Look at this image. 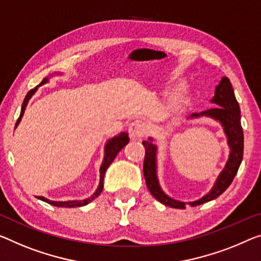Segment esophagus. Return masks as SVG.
Listing matches in <instances>:
<instances>
[{"label": "esophagus", "instance_id": "esophagus-1", "mask_svg": "<svg viewBox=\"0 0 261 261\" xmlns=\"http://www.w3.org/2000/svg\"><path fill=\"white\" fill-rule=\"evenodd\" d=\"M128 132H129V136L132 139L142 138L147 132V126L144 122L140 121V120H136V121L132 123L129 128H128Z\"/></svg>", "mask_w": 261, "mask_h": 261}]
</instances>
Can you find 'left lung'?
I'll return each instance as SVG.
<instances>
[{"label": "left lung", "mask_w": 261, "mask_h": 261, "mask_svg": "<svg viewBox=\"0 0 261 261\" xmlns=\"http://www.w3.org/2000/svg\"><path fill=\"white\" fill-rule=\"evenodd\" d=\"M211 102L215 103L216 106L210 108V110L200 112V113H192L188 119L207 117L218 121L226 135L230 154H228L225 167L220 171L212 189L206 195H204L202 198L186 203L171 198L167 194H164V191L160 187L158 178V160H156L158 147L154 143L153 138H149L147 141L142 142L144 148H146L143 162V175L146 184L150 194L164 205L175 207V209H186L187 204L191 206H197L203 203L210 202V200L217 198L230 187L236 174H237L243 160L244 134L242 123H240L239 103L236 99L233 87H232V84L228 78L223 77L220 79L219 84L215 89V95L212 97Z\"/></svg>", "instance_id": "obj_1"}]
</instances>
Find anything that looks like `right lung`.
Instances as JSON below:
<instances>
[{"label":"right lung","mask_w":261,"mask_h":261,"mask_svg":"<svg viewBox=\"0 0 261 261\" xmlns=\"http://www.w3.org/2000/svg\"><path fill=\"white\" fill-rule=\"evenodd\" d=\"M56 74H59V73H56ZM54 75V74H51ZM50 77H46L42 80V83L39 84L35 87V89L30 90L28 92V94L25 95V98H24V101L22 103V110H21V114H19V118L17 120V122H16V126L15 128L18 126V123L21 122L22 117L24 114V111H25L28 102H29V100L31 99V97L36 93V91L38 90L39 86L44 85V84H46L49 82ZM129 142V138H128V134L125 133V132H122V133L118 134L117 136H113V138L108 140L105 144V154H103V161L101 163V166H100V181H99V186L97 188V190L93 195L91 196L89 198H85V199H82V200H66V202H56V200H50L45 197H43V196H38V199L43 200V202L45 203H49L51 205L54 206H58V207H77V206H84V205H87V204L91 203L92 200L95 199L98 197V196L101 194L102 191V188H103V177H105V172L107 170V168L110 167V164L114 161L115 156L118 155V153L120 150L122 149L123 147L126 146V144Z\"/></svg>","instance_id":"obj_1"}]
</instances>
